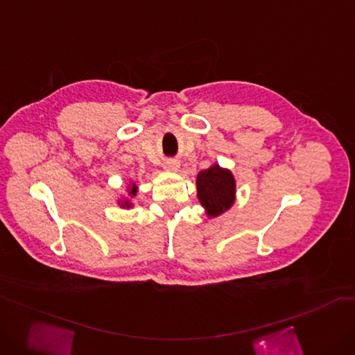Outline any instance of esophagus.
Instances as JSON below:
<instances>
[{"mask_svg": "<svg viewBox=\"0 0 355 355\" xmlns=\"http://www.w3.org/2000/svg\"><path fill=\"white\" fill-rule=\"evenodd\" d=\"M178 168H180V162L175 161V159H168V161H165L164 164V169L171 171V173H175V171H178Z\"/></svg>", "mask_w": 355, "mask_h": 355, "instance_id": "esophagus-1", "label": "esophagus"}]
</instances>
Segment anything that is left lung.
<instances>
[{
	"mask_svg": "<svg viewBox=\"0 0 355 355\" xmlns=\"http://www.w3.org/2000/svg\"><path fill=\"white\" fill-rule=\"evenodd\" d=\"M198 199L207 216L215 218L227 212L236 202V180L230 169L218 164L203 169L196 178Z\"/></svg>",
	"mask_w": 355,
	"mask_h": 355,
	"instance_id": "left-lung-1",
	"label": "left lung"
}]
</instances>
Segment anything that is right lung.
<instances>
[{"mask_svg":"<svg viewBox=\"0 0 355 355\" xmlns=\"http://www.w3.org/2000/svg\"><path fill=\"white\" fill-rule=\"evenodd\" d=\"M137 191H139V186L135 182L130 181V186L127 187V196H122L121 199H118V205L123 209H130L134 207L132 199L137 196Z\"/></svg>","mask_w":355,"mask_h":355,"instance_id":"right-lung-1","label":"right lung"}]
</instances>
